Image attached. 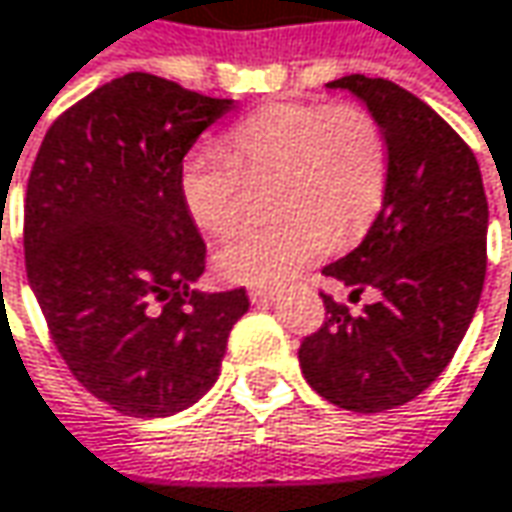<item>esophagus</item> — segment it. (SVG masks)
<instances>
[{
    "label": "esophagus",
    "mask_w": 512,
    "mask_h": 512,
    "mask_svg": "<svg viewBox=\"0 0 512 512\" xmlns=\"http://www.w3.org/2000/svg\"><path fill=\"white\" fill-rule=\"evenodd\" d=\"M249 298H252V304H272L275 301V289L255 286V289H249Z\"/></svg>",
    "instance_id": "esophagus-1"
}]
</instances>
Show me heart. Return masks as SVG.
I'll use <instances>...</instances> for the list:
<instances>
[{"label":"heart","instance_id":"1","mask_svg":"<svg viewBox=\"0 0 512 512\" xmlns=\"http://www.w3.org/2000/svg\"><path fill=\"white\" fill-rule=\"evenodd\" d=\"M385 141L359 106L269 104L240 118L226 150L199 144L179 165V199L208 234H226L243 214L246 179L278 173L269 223L240 228L217 252L226 281L281 286L336 243L362 237L385 191Z\"/></svg>","mask_w":512,"mask_h":512}]
</instances>
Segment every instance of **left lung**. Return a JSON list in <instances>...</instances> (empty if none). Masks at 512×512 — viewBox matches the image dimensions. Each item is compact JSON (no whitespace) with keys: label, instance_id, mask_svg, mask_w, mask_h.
Returning a JSON list of instances; mask_svg holds the SVG:
<instances>
[{"label":"left lung","instance_id":"left-lung-1","mask_svg":"<svg viewBox=\"0 0 512 512\" xmlns=\"http://www.w3.org/2000/svg\"><path fill=\"white\" fill-rule=\"evenodd\" d=\"M388 147L382 211L324 275L379 292L362 316L324 298L327 318L298 350L327 403L376 414L423 394L464 339L487 275V194L475 153L429 104L385 77L347 75Z\"/></svg>","mask_w":512,"mask_h":512}]
</instances>
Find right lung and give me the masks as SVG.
<instances>
[{
	"mask_svg": "<svg viewBox=\"0 0 512 512\" xmlns=\"http://www.w3.org/2000/svg\"><path fill=\"white\" fill-rule=\"evenodd\" d=\"M234 109L130 72L69 106L25 194V272L75 379L130 417H167L217 382L246 289L199 292L205 243L179 165Z\"/></svg>",
	"mask_w": 512,
	"mask_h": 512,
	"instance_id": "add662e5",
	"label": "right lung"
}]
</instances>
